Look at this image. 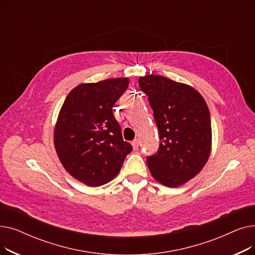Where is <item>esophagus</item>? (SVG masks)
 I'll return each mask as SVG.
<instances>
[{
  "label": "esophagus",
  "instance_id": "esophagus-1",
  "mask_svg": "<svg viewBox=\"0 0 255 255\" xmlns=\"http://www.w3.org/2000/svg\"><path fill=\"white\" fill-rule=\"evenodd\" d=\"M138 145H139V140L138 139H134L132 141V146H133V149H134V150L138 149Z\"/></svg>",
  "mask_w": 255,
  "mask_h": 255
}]
</instances>
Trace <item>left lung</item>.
I'll list each match as a JSON object with an SVG mask.
<instances>
[{
  "label": "left lung",
  "instance_id": "8db88e82",
  "mask_svg": "<svg viewBox=\"0 0 255 255\" xmlns=\"http://www.w3.org/2000/svg\"><path fill=\"white\" fill-rule=\"evenodd\" d=\"M148 96L159 130L156 154L146 158L153 178L167 187H179L206 165L212 148L208 105L192 87L161 75L138 78Z\"/></svg>",
  "mask_w": 255,
  "mask_h": 255
}]
</instances>
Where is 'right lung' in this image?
Wrapping results in <instances>:
<instances>
[{"mask_svg": "<svg viewBox=\"0 0 255 255\" xmlns=\"http://www.w3.org/2000/svg\"><path fill=\"white\" fill-rule=\"evenodd\" d=\"M128 86L127 77L80 84L61 107L53 133L58 157L74 179L88 186L115 179L132 151L113 110Z\"/></svg>", "mask_w": 255, "mask_h": 255, "instance_id": "obj_1", "label": "right lung"}]
</instances>
